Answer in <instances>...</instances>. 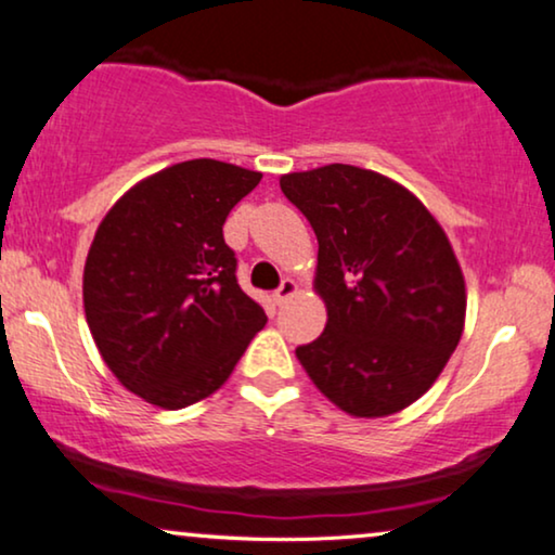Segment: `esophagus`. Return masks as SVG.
Masks as SVG:
<instances>
[{"label":"esophagus","instance_id":"esophagus-1","mask_svg":"<svg viewBox=\"0 0 555 555\" xmlns=\"http://www.w3.org/2000/svg\"><path fill=\"white\" fill-rule=\"evenodd\" d=\"M295 293H298V283H295V280H291V278H285L283 283H280L278 291L272 293V300H275L278 306H283V304H287V300L293 298Z\"/></svg>","mask_w":555,"mask_h":555}]
</instances>
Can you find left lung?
I'll return each instance as SVG.
<instances>
[{
    "instance_id": "obj_1",
    "label": "left lung",
    "mask_w": 555,
    "mask_h": 555,
    "mask_svg": "<svg viewBox=\"0 0 555 555\" xmlns=\"http://www.w3.org/2000/svg\"><path fill=\"white\" fill-rule=\"evenodd\" d=\"M280 189L319 240L313 291L328 315L295 357L344 413H400L462 339L466 285L449 236L405 185L357 165L287 172Z\"/></svg>"
}]
</instances>
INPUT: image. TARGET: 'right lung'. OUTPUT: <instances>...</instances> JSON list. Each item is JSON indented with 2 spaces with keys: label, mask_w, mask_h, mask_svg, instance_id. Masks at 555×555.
<instances>
[{
  "label": "right lung",
  "mask_w": 555,
  "mask_h": 555,
  "mask_svg": "<svg viewBox=\"0 0 555 555\" xmlns=\"http://www.w3.org/2000/svg\"><path fill=\"white\" fill-rule=\"evenodd\" d=\"M260 178L211 157L170 165L134 183L93 234L86 323L114 377L150 405L208 398L268 323L221 232Z\"/></svg>",
  "instance_id": "right-lung-1"
}]
</instances>
